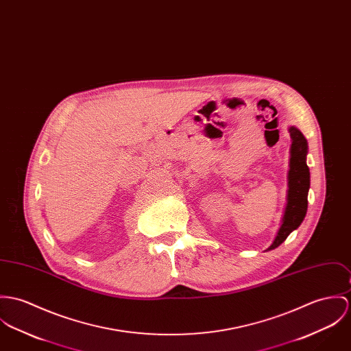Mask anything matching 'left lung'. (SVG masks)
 I'll use <instances>...</instances> for the list:
<instances>
[{
  "mask_svg": "<svg viewBox=\"0 0 351 351\" xmlns=\"http://www.w3.org/2000/svg\"><path fill=\"white\" fill-rule=\"evenodd\" d=\"M288 132L291 136V147L287 174V204L285 208L282 225L272 244L265 251L278 248L287 239L288 234L303 223L307 213V195L310 189V169L307 166L308 143L299 128L291 126L288 128Z\"/></svg>",
  "mask_w": 351,
  "mask_h": 351,
  "instance_id": "obj_1",
  "label": "left lung"
}]
</instances>
